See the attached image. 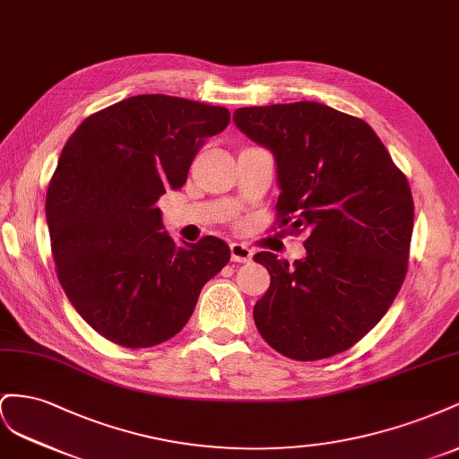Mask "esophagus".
<instances>
[{"mask_svg":"<svg viewBox=\"0 0 459 459\" xmlns=\"http://www.w3.org/2000/svg\"><path fill=\"white\" fill-rule=\"evenodd\" d=\"M252 255L254 252L246 244H238V242L230 244V259L237 261V264H246V261L252 259Z\"/></svg>","mask_w":459,"mask_h":459,"instance_id":"esophagus-1","label":"esophagus"}]
</instances>
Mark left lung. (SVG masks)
<instances>
[{"instance_id": "obj_1", "label": "left lung", "mask_w": 459, "mask_h": 459, "mask_svg": "<svg viewBox=\"0 0 459 459\" xmlns=\"http://www.w3.org/2000/svg\"><path fill=\"white\" fill-rule=\"evenodd\" d=\"M232 121L277 163L279 227L307 232L306 257L254 255L271 284L254 306L265 342L316 361L383 319L408 271L413 198L375 130L317 101L240 108Z\"/></svg>"}]
</instances>
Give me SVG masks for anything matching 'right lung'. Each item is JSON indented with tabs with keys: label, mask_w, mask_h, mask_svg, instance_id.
Instances as JSON below:
<instances>
[{
	"label": "right lung",
	"mask_w": 459,
	"mask_h": 459,
	"mask_svg": "<svg viewBox=\"0 0 459 459\" xmlns=\"http://www.w3.org/2000/svg\"><path fill=\"white\" fill-rule=\"evenodd\" d=\"M230 113L142 94L90 115L65 143L46 195L57 279L81 317L125 348L182 331L204 284L229 264L221 238L177 246L157 200L186 182Z\"/></svg>",
	"instance_id": "right-lung-1"
}]
</instances>
